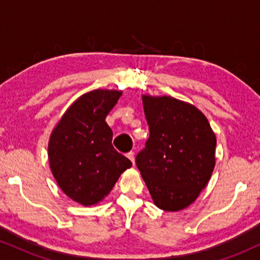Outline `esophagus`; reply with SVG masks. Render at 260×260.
Returning <instances> with one entry per match:
<instances>
[{
	"mask_svg": "<svg viewBox=\"0 0 260 260\" xmlns=\"http://www.w3.org/2000/svg\"><path fill=\"white\" fill-rule=\"evenodd\" d=\"M126 156H127L128 159H129L131 161H132V164L134 165V153H133V151H129V153H127Z\"/></svg>",
	"mask_w": 260,
	"mask_h": 260,
	"instance_id": "1",
	"label": "esophagus"
}]
</instances>
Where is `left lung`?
I'll use <instances>...</instances> for the list:
<instances>
[{
	"label": "left lung",
	"mask_w": 260,
	"mask_h": 260,
	"mask_svg": "<svg viewBox=\"0 0 260 260\" xmlns=\"http://www.w3.org/2000/svg\"><path fill=\"white\" fill-rule=\"evenodd\" d=\"M150 136L136 162L154 204L161 210L189 207L215 168L216 137L192 104L168 95L142 96Z\"/></svg>",
	"instance_id": "8db88e82"
}]
</instances>
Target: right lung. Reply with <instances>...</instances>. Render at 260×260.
Here are the masks:
<instances>
[{
	"mask_svg": "<svg viewBox=\"0 0 260 260\" xmlns=\"http://www.w3.org/2000/svg\"><path fill=\"white\" fill-rule=\"evenodd\" d=\"M122 90L95 89L66 110L50 136L49 165L58 187L74 202L90 207L103 201L132 162L112 147L105 118Z\"/></svg>",
	"mask_w": 260,
	"mask_h": 260,
	"instance_id": "right-lung-1",
	"label": "right lung"
}]
</instances>
